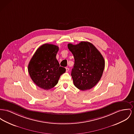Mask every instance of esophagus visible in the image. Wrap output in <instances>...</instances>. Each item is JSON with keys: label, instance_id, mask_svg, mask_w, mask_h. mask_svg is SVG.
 I'll list each match as a JSON object with an SVG mask.
<instances>
[{"label": "esophagus", "instance_id": "obj_1", "mask_svg": "<svg viewBox=\"0 0 134 134\" xmlns=\"http://www.w3.org/2000/svg\"><path fill=\"white\" fill-rule=\"evenodd\" d=\"M65 70H66V72H68V71H69V68H65Z\"/></svg>", "mask_w": 134, "mask_h": 134}]
</instances>
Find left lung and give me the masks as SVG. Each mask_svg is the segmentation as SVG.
<instances>
[{
	"instance_id": "8db88e82",
	"label": "left lung",
	"mask_w": 134,
	"mask_h": 134,
	"mask_svg": "<svg viewBox=\"0 0 134 134\" xmlns=\"http://www.w3.org/2000/svg\"><path fill=\"white\" fill-rule=\"evenodd\" d=\"M75 63L71 76L74 85L81 90L93 87L100 80L105 68V60L96 47L88 42L69 44Z\"/></svg>"
}]
</instances>
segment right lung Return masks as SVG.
Listing matches in <instances>:
<instances>
[{"mask_svg":"<svg viewBox=\"0 0 134 134\" xmlns=\"http://www.w3.org/2000/svg\"><path fill=\"white\" fill-rule=\"evenodd\" d=\"M57 46L45 44L40 46L30 59L28 71L32 80L39 87L49 90L58 83L65 69L60 66L56 59Z\"/></svg>","mask_w":134,"mask_h":134,"instance_id":"right-lung-1","label":"right lung"}]
</instances>
